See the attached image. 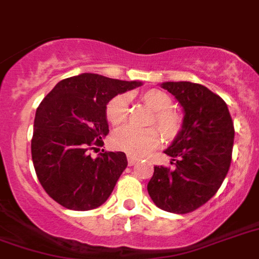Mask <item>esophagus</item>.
<instances>
[{
  "mask_svg": "<svg viewBox=\"0 0 259 259\" xmlns=\"http://www.w3.org/2000/svg\"><path fill=\"white\" fill-rule=\"evenodd\" d=\"M138 162H140V159L136 158V157H132V155H129V157H127V163H129V166H133Z\"/></svg>",
  "mask_w": 259,
  "mask_h": 259,
  "instance_id": "34e87169",
  "label": "esophagus"
}]
</instances>
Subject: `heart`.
I'll return each instance as SVG.
<instances>
[{
    "mask_svg": "<svg viewBox=\"0 0 259 259\" xmlns=\"http://www.w3.org/2000/svg\"><path fill=\"white\" fill-rule=\"evenodd\" d=\"M142 100L151 110L155 111V123L161 127L167 138H174L182 129V117L170 110L173 100L167 93L159 89H150L142 94ZM129 106V97L118 94L106 105V118L111 125H119L126 119ZM162 137L158 129L148 127L138 129L134 126H123L111 137V144L117 150L125 151L129 155L142 157L158 148Z\"/></svg>",
    "mask_w": 259,
    "mask_h": 259,
    "instance_id": "1",
    "label": "heart"
}]
</instances>
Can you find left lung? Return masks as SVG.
<instances>
[{
	"instance_id": "obj_1",
	"label": "left lung",
	"mask_w": 259,
	"mask_h": 259,
	"mask_svg": "<svg viewBox=\"0 0 259 259\" xmlns=\"http://www.w3.org/2000/svg\"><path fill=\"white\" fill-rule=\"evenodd\" d=\"M161 86L182 106L184 122L165 150L174 169L154 166L148 191L159 209L186 214L207 202L224 182L232 162L234 125L228 105L206 86L188 81Z\"/></svg>"
}]
</instances>
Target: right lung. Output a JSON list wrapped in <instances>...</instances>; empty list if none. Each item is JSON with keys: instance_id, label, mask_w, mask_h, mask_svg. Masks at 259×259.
Instances as JSON below:
<instances>
[{"instance_id": "obj_1", "label": "right lung", "mask_w": 259, "mask_h": 259, "mask_svg": "<svg viewBox=\"0 0 259 259\" xmlns=\"http://www.w3.org/2000/svg\"><path fill=\"white\" fill-rule=\"evenodd\" d=\"M142 85L82 73L60 81L35 111L31 159L39 184L66 209H96L110 197L127 166L125 153L90 157L108 136L106 105L111 98Z\"/></svg>"}]
</instances>
